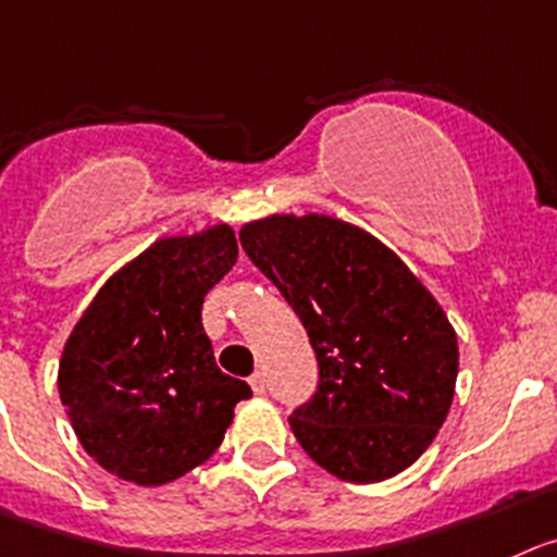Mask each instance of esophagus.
Returning <instances> with one entry per match:
<instances>
[{"label":"esophagus","mask_w":557,"mask_h":557,"mask_svg":"<svg viewBox=\"0 0 557 557\" xmlns=\"http://www.w3.org/2000/svg\"><path fill=\"white\" fill-rule=\"evenodd\" d=\"M249 387H252L255 396H261L263 389H267V376H263V373H252V376H249Z\"/></svg>","instance_id":"1"}]
</instances>
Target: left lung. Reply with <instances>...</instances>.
I'll return each instance as SVG.
<instances>
[{"mask_svg": "<svg viewBox=\"0 0 557 557\" xmlns=\"http://www.w3.org/2000/svg\"><path fill=\"white\" fill-rule=\"evenodd\" d=\"M319 360V389L288 418L305 454L349 483L423 456L456 393L459 341L431 290L387 244L326 214H272L238 231Z\"/></svg>", "mask_w": 557, "mask_h": 557, "instance_id": "8db88e82", "label": "left lung"}]
</instances>
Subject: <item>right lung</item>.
Masks as SVG:
<instances>
[{
	"label": "right lung",
	"mask_w": 557,
	"mask_h": 557,
	"mask_svg": "<svg viewBox=\"0 0 557 557\" xmlns=\"http://www.w3.org/2000/svg\"><path fill=\"white\" fill-rule=\"evenodd\" d=\"M238 258L231 225L168 236L101 285L67 335L60 401L107 472L161 486L211 459L247 382L216 368L202 299Z\"/></svg>",
	"instance_id": "add662e5"
}]
</instances>
